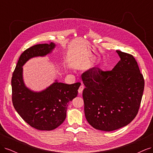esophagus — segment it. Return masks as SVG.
Returning a JSON list of instances; mask_svg holds the SVG:
<instances>
[{
  "mask_svg": "<svg viewBox=\"0 0 153 153\" xmlns=\"http://www.w3.org/2000/svg\"><path fill=\"white\" fill-rule=\"evenodd\" d=\"M84 85L82 84V85L79 87V89H78V93L81 94L82 91H83V90H84Z\"/></svg>",
  "mask_w": 153,
  "mask_h": 153,
  "instance_id": "obj_1",
  "label": "esophagus"
}]
</instances>
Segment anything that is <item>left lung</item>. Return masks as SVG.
<instances>
[{
  "label": "left lung",
  "mask_w": 153,
  "mask_h": 153,
  "mask_svg": "<svg viewBox=\"0 0 153 153\" xmlns=\"http://www.w3.org/2000/svg\"><path fill=\"white\" fill-rule=\"evenodd\" d=\"M121 60L111 71L98 67L81 76L85 118L91 126L111 131L126 126L138 112L144 79L135 59L117 50Z\"/></svg>",
  "instance_id": "1"
}]
</instances>
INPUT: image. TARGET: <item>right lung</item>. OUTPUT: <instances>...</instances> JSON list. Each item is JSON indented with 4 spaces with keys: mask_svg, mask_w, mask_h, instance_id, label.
Here are the masks:
<instances>
[{
    "mask_svg": "<svg viewBox=\"0 0 153 153\" xmlns=\"http://www.w3.org/2000/svg\"><path fill=\"white\" fill-rule=\"evenodd\" d=\"M55 45L39 44L25 50L18 59L11 79L12 101L18 114L30 126L50 131L66 119L69 101L76 97L80 82L66 84L56 80L47 89L35 92L27 88L23 80V66L31 58L52 52Z\"/></svg>",
    "mask_w": 153,
    "mask_h": 153,
    "instance_id": "obj_1",
    "label": "right lung"
}]
</instances>
